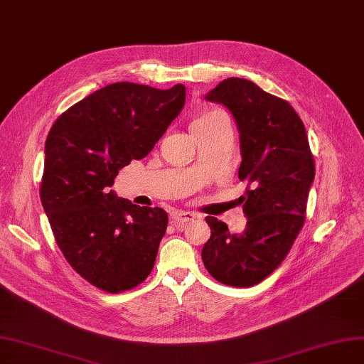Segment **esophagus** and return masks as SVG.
<instances>
[{"label":"esophagus","mask_w":364,"mask_h":364,"mask_svg":"<svg viewBox=\"0 0 364 364\" xmlns=\"http://www.w3.org/2000/svg\"><path fill=\"white\" fill-rule=\"evenodd\" d=\"M193 219H195V214L191 211H173L172 213V220L177 226H183Z\"/></svg>","instance_id":"obj_1"}]
</instances>
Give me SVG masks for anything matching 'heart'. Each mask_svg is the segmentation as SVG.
Returning a JSON list of instances; mask_svg holds the SVG:
<instances>
[{"instance_id":"heart-1","label":"heart","mask_w":364,"mask_h":364,"mask_svg":"<svg viewBox=\"0 0 364 364\" xmlns=\"http://www.w3.org/2000/svg\"><path fill=\"white\" fill-rule=\"evenodd\" d=\"M223 117H226L222 111H218V109H210V111H207V112H204V114H200L193 123H192V129H195V127H205V126H211V124H214V123H218V121L220 119V118H223Z\"/></svg>"}]
</instances>
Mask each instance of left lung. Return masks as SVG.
Masks as SVG:
<instances>
[{
  "mask_svg": "<svg viewBox=\"0 0 364 364\" xmlns=\"http://www.w3.org/2000/svg\"><path fill=\"white\" fill-rule=\"evenodd\" d=\"M207 100L225 105L237 121L243 157L238 178L247 183L241 196L247 223L241 234H231L225 222L207 216L211 235L203 261L220 284L249 288L284 262L300 234L315 160L294 107L252 80L228 77Z\"/></svg>",
  "mask_w": 364,
  "mask_h": 364,
  "instance_id": "left-lung-1",
  "label": "left lung"
}]
</instances>
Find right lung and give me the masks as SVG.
<instances>
[{"mask_svg": "<svg viewBox=\"0 0 364 364\" xmlns=\"http://www.w3.org/2000/svg\"><path fill=\"white\" fill-rule=\"evenodd\" d=\"M184 100L181 84L117 82L70 106L49 130L40 199L67 262L102 291L136 288L153 270L168 213L134 205L107 187L153 150Z\"/></svg>", "mask_w": 364, "mask_h": 364, "instance_id": "1", "label": "right lung"}]
</instances>
